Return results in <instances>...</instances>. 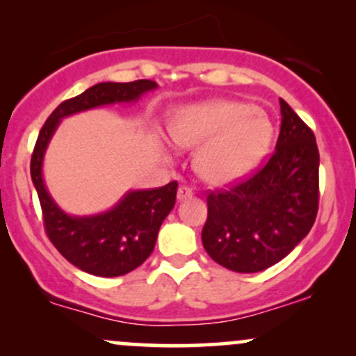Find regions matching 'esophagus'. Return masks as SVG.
Returning a JSON list of instances; mask_svg holds the SVG:
<instances>
[{
  "mask_svg": "<svg viewBox=\"0 0 356 356\" xmlns=\"http://www.w3.org/2000/svg\"><path fill=\"white\" fill-rule=\"evenodd\" d=\"M191 197H192V189H189L187 186L179 187V191H177V201L179 202L186 201V199H191Z\"/></svg>",
  "mask_w": 356,
  "mask_h": 356,
  "instance_id": "esophagus-1",
  "label": "esophagus"
}]
</instances>
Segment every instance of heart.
I'll list each match as a JSON object with an SVG mask.
<instances>
[{"mask_svg":"<svg viewBox=\"0 0 356 356\" xmlns=\"http://www.w3.org/2000/svg\"><path fill=\"white\" fill-rule=\"evenodd\" d=\"M169 136L179 149H199L195 172L209 186L224 187L246 179L261 164L275 127L256 105L219 99L175 108Z\"/></svg>","mask_w":356,"mask_h":356,"instance_id":"heart-1","label":"heart"}]
</instances>
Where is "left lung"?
<instances>
[{
	"instance_id": "1",
	"label": "left lung",
	"mask_w": 356,
	"mask_h": 356,
	"mask_svg": "<svg viewBox=\"0 0 356 356\" xmlns=\"http://www.w3.org/2000/svg\"><path fill=\"white\" fill-rule=\"evenodd\" d=\"M280 105V137L266 165L248 181L207 195L204 249L236 273L275 266L306 238L316 219V138L283 99Z\"/></svg>"
}]
</instances>
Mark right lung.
Returning a JSON list of instances; mask_svg holds the SVG:
<instances>
[{
	"label": "right lung",
	"instance_id": "1",
	"mask_svg": "<svg viewBox=\"0 0 356 356\" xmlns=\"http://www.w3.org/2000/svg\"><path fill=\"white\" fill-rule=\"evenodd\" d=\"M157 87L152 80L130 83L102 81L80 95L61 102L40 130L30 170L42 204L44 231L65 259L93 276L127 275L152 254L159 229L175 204L177 182H169L159 189L127 191L108 211L73 216L61 209L47 189L43 179L44 154L63 118L105 105L134 104Z\"/></svg>",
	"mask_w": 356,
	"mask_h": 356
}]
</instances>
